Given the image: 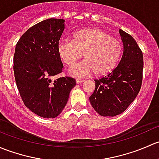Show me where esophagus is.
Listing matches in <instances>:
<instances>
[{"instance_id": "1", "label": "esophagus", "mask_w": 159, "mask_h": 159, "mask_svg": "<svg viewBox=\"0 0 159 159\" xmlns=\"http://www.w3.org/2000/svg\"><path fill=\"white\" fill-rule=\"evenodd\" d=\"M82 82H84V80L76 79V83H77V84H80V83H82Z\"/></svg>"}]
</instances>
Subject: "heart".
Masks as SVG:
<instances>
[{
    "mask_svg": "<svg viewBox=\"0 0 159 159\" xmlns=\"http://www.w3.org/2000/svg\"><path fill=\"white\" fill-rule=\"evenodd\" d=\"M57 49L61 60L68 66L83 54L84 60L68 70L70 75L80 78L92 72L96 76H105L113 71L120 60L122 47L118 39L105 30L90 28L74 34L72 41H60Z\"/></svg>",
    "mask_w": 159,
    "mask_h": 159,
    "instance_id": "obj_1",
    "label": "heart"
}]
</instances>
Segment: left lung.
<instances>
[{"label": "left lung", "mask_w": 159, "mask_h": 159, "mask_svg": "<svg viewBox=\"0 0 159 159\" xmlns=\"http://www.w3.org/2000/svg\"><path fill=\"white\" fill-rule=\"evenodd\" d=\"M119 33L124 46L121 61L113 71L94 80L95 89L89 98L93 108L104 117H114L124 112L142 86V51L131 35L121 29Z\"/></svg>", "instance_id": "left-lung-1"}]
</instances>
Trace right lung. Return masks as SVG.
<instances>
[{
    "mask_svg": "<svg viewBox=\"0 0 159 159\" xmlns=\"http://www.w3.org/2000/svg\"><path fill=\"white\" fill-rule=\"evenodd\" d=\"M65 20L50 18L27 30L16 44L14 72L16 84L25 106L44 118H54L68 102L75 78H52L62 72L57 44Z\"/></svg>",
    "mask_w": 159,
    "mask_h": 159,
    "instance_id": "obj_1",
    "label": "right lung"
}]
</instances>
